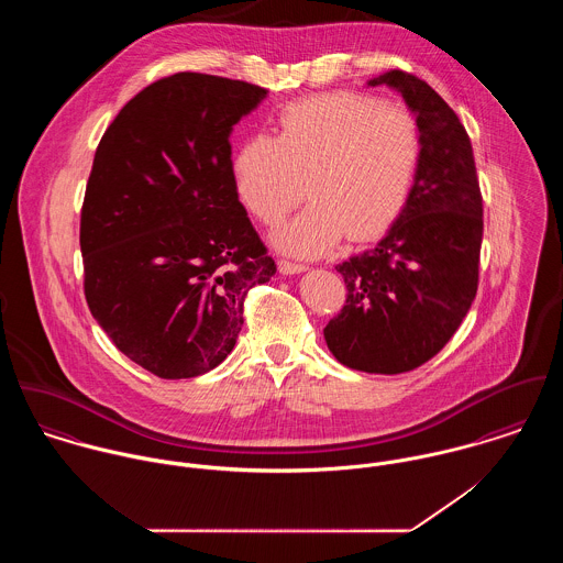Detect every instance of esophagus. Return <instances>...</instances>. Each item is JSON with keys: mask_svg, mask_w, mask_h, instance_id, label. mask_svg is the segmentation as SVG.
Instances as JSON below:
<instances>
[{"mask_svg": "<svg viewBox=\"0 0 563 563\" xmlns=\"http://www.w3.org/2000/svg\"><path fill=\"white\" fill-rule=\"evenodd\" d=\"M277 268H279L282 275H299V273H306V271H308V266L295 264V262H288V260H279Z\"/></svg>", "mask_w": 563, "mask_h": 563, "instance_id": "obj_1", "label": "esophagus"}]
</instances>
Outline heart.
<instances>
[{
  "mask_svg": "<svg viewBox=\"0 0 563 563\" xmlns=\"http://www.w3.org/2000/svg\"><path fill=\"white\" fill-rule=\"evenodd\" d=\"M422 161L416 119L355 92L288 103L277 132L251 134L232 156L236 192L264 225H277L306 192L312 203L273 234L277 249L317 257L349 234L382 236L401 217Z\"/></svg>",
  "mask_w": 563,
  "mask_h": 563,
  "instance_id": "b5f03b06",
  "label": "heart"
}]
</instances>
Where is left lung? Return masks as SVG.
<instances>
[{"label":"left lung","mask_w":563,"mask_h":563,"mask_svg":"<svg viewBox=\"0 0 563 563\" xmlns=\"http://www.w3.org/2000/svg\"><path fill=\"white\" fill-rule=\"evenodd\" d=\"M366 86L397 90L416 117L422 161L411 197L388 234L338 264L346 306L322 329L333 357L375 375L431 360L468 314L479 282L483 201L471 139L427 84L388 71Z\"/></svg>","instance_id":"obj_1"}]
</instances>
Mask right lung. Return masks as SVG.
<instances>
[{"mask_svg":"<svg viewBox=\"0 0 563 563\" xmlns=\"http://www.w3.org/2000/svg\"><path fill=\"white\" fill-rule=\"evenodd\" d=\"M268 90L175 74L106 130L81 206L90 314L162 379L199 377L234 349L246 290L275 275L232 177L230 136Z\"/></svg>","mask_w":563,"mask_h":563,"instance_id":"right-lung-1","label":"right lung"}]
</instances>
